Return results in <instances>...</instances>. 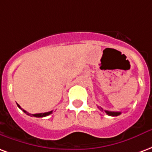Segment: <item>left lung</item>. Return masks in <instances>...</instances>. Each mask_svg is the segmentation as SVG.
<instances>
[{
  "instance_id": "obj_1",
  "label": "left lung",
  "mask_w": 152,
  "mask_h": 152,
  "mask_svg": "<svg viewBox=\"0 0 152 152\" xmlns=\"http://www.w3.org/2000/svg\"><path fill=\"white\" fill-rule=\"evenodd\" d=\"M99 109H101L102 111H103V108H99ZM105 113L108 114V116H113V117H117V116H119L121 113V112H111V111H107V110H105Z\"/></svg>"
}]
</instances>
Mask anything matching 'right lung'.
I'll return each mask as SVG.
<instances>
[{
  "label": "right lung",
  "instance_id": "1",
  "mask_svg": "<svg viewBox=\"0 0 152 152\" xmlns=\"http://www.w3.org/2000/svg\"><path fill=\"white\" fill-rule=\"evenodd\" d=\"M18 107L20 108V109H22L25 113H26L27 115H30V116H33V117H46V116H48V115H50L52 113H53V111H50V112H47V113H36V114H31L29 113H27V112H26L25 110H23V108L20 107L19 104H18Z\"/></svg>",
  "mask_w": 152,
  "mask_h": 152
}]
</instances>
